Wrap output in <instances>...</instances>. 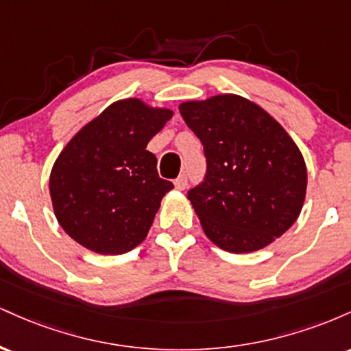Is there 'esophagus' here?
Returning a JSON list of instances; mask_svg holds the SVG:
<instances>
[{"label": "esophagus", "mask_w": 351, "mask_h": 351, "mask_svg": "<svg viewBox=\"0 0 351 351\" xmlns=\"http://www.w3.org/2000/svg\"><path fill=\"white\" fill-rule=\"evenodd\" d=\"M188 186V178H186V175H180L178 178L175 180V188L178 189V191H183L184 188Z\"/></svg>", "instance_id": "34e87169"}]
</instances>
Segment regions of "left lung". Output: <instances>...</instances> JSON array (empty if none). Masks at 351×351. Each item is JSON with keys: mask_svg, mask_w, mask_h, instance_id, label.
Wrapping results in <instances>:
<instances>
[{"mask_svg": "<svg viewBox=\"0 0 351 351\" xmlns=\"http://www.w3.org/2000/svg\"><path fill=\"white\" fill-rule=\"evenodd\" d=\"M204 147L208 170L188 193L204 234L223 251H259L299 217L307 167L292 136L259 104L217 94L180 104Z\"/></svg>", "mask_w": 351, "mask_h": 351, "instance_id": "obj_1", "label": "left lung"}]
</instances>
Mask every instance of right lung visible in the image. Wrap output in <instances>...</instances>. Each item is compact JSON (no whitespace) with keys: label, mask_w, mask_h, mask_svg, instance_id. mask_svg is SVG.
<instances>
[{"label":"right lung","mask_w":351,"mask_h":351,"mask_svg":"<svg viewBox=\"0 0 351 351\" xmlns=\"http://www.w3.org/2000/svg\"><path fill=\"white\" fill-rule=\"evenodd\" d=\"M173 110L130 97L110 104L69 140L49 175L52 209L75 243L119 256L143 243L170 181L147 145Z\"/></svg>","instance_id":"add662e5"}]
</instances>
